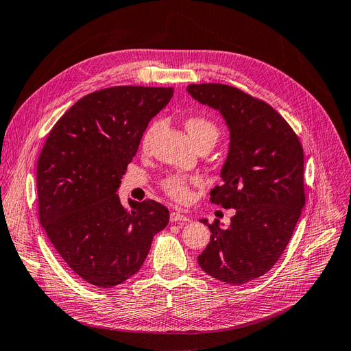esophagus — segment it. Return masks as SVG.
I'll return each instance as SVG.
<instances>
[{
    "instance_id": "esophagus-1",
    "label": "esophagus",
    "mask_w": 351,
    "mask_h": 351,
    "mask_svg": "<svg viewBox=\"0 0 351 351\" xmlns=\"http://www.w3.org/2000/svg\"><path fill=\"white\" fill-rule=\"evenodd\" d=\"M169 221L171 222H189L190 221V218L189 217H186L184 214H182V212L180 210H173L171 214H169Z\"/></svg>"
}]
</instances>
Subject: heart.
<instances>
[{"label": "heart", "instance_id": "obj_1", "mask_svg": "<svg viewBox=\"0 0 351 351\" xmlns=\"http://www.w3.org/2000/svg\"><path fill=\"white\" fill-rule=\"evenodd\" d=\"M186 130L190 136V139L193 141V143L197 146L202 145H208V146H214L217 141L219 139L221 130L219 127L209 119H205V117H189L184 123ZM158 124L154 123L149 127H147L146 132L142 136V146L147 147L149 145L152 136L156 130ZM200 178L197 177H189V176H182V174H171L162 180L161 187L164 192L177 202H187L190 199V187L200 184Z\"/></svg>", "mask_w": 351, "mask_h": 351}]
</instances>
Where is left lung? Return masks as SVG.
Listing matches in <instances>:
<instances>
[{
    "label": "left lung",
    "instance_id": "left-lung-1",
    "mask_svg": "<svg viewBox=\"0 0 351 351\" xmlns=\"http://www.w3.org/2000/svg\"><path fill=\"white\" fill-rule=\"evenodd\" d=\"M187 92L221 112L230 130L222 184L210 202L234 208L227 228L208 224L210 241L197 256L212 278L244 284L267 274L285 250L304 206L303 147L269 104L221 83L189 84Z\"/></svg>",
    "mask_w": 351,
    "mask_h": 351
}]
</instances>
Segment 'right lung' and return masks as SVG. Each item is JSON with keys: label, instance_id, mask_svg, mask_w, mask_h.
I'll use <instances>...</instances> for the list:
<instances>
[{"label": "right lung", "instance_id": "add662e5", "mask_svg": "<svg viewBox=\"0 0 351 351\" xmlns=\"http://www.w3.org/2000/svg\"><path fill=\"white\" fill-rule=\"evenodd\" d=\"M173 88L114 86L79 99L52 127L36 168L39 221L52 246L82 280L110 289L141 269L152 239L169 221L155 200L117 190L147 124Z\"/></svg>", "mask_w": 351, "mask_h": 351}]
</instances>
